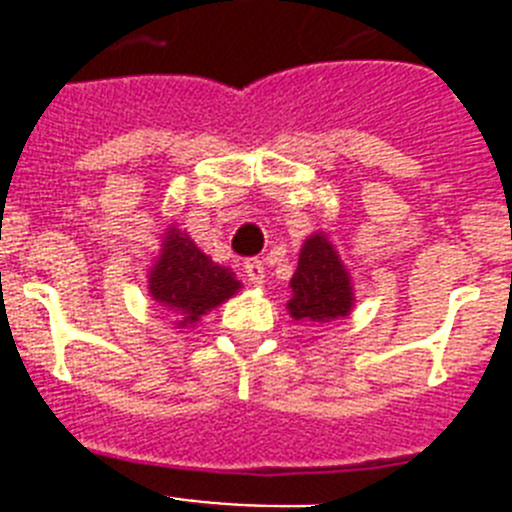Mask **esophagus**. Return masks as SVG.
Returning a JSON list of instances; mask_svg holds the SVG:
<instances>
[{"mask_svg": "<svg viewBox=\"0 0 512 512\" xmlns=\"http://www.w3.org/2000/svg\"><path fill=\"white\" fill-rule=\"evenodd\" d=\"M243 269H246L248 282H251V284H264V279H266L264 261H259V259H248L246 264H243Z\"/></svg>", "mask_w": 512, "mask_h": 512, "instance_id": "34e87169", "label": "esophagus"}]
</instances>
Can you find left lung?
<instances>
[{
	"mask_svg": "<svg viewBox=\"0 0 512 512\" xmlns=\"http://www.w3.org/2000/svg\"><path fill=\"white\" fill-rule=\"evenodd\" d=\"M289 287L292 300L287 302V310L295 320L333 323L346 318L354 307L351 274L323 233H312L305 241Z\"/></svg>",
	"mask_w": 512,
	"mask_h": 512,
	"instance_id": "left-lung-1",
	"label": "left lung"
}]
</instances>
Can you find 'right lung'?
<instances>
[{
	"label": "right lung",
	"instance_id": "1",
	"mask_svg": "<svg viewBox=\"0 0 512 512\" xmlns=\"http://www.w3.org/2000/svg\"><path fill=\"white\" fill-rule=\"evenodd\" d=\"M241 289L225 266L215 264L184 230L169 228L156 264L148 271V292L161 307L179 315L176 328L192 325Z\"/></svg>",
	"mask_w": 512,
	"mask_h": 512
}]
</instances>
